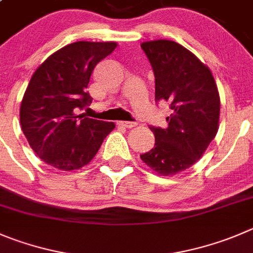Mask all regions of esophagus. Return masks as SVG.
<instances>
[{"label": "esophagus", "instance_id": "34e87169", "mask_svg": "<svg viewBox=\"0 0 253 253\" xmlns=\"http://www.w3.org/2000/svg\"><path fill=\"white\" fill-rule=\"evenodd\" d=\"M119 126L126 127V128H132V127L136 126V122H128V121H119L117 122Z\"/></svg>", "mask_w": 253, "mask_h": 253}]
</instances>
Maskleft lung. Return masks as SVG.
<instances>
[{
	"label": "left lung",
	"instance_id": "8db88e82",
	"mask_svg": "<svg viewBox=\"0 0 253 253\" xmlns=\"http://www.w3.org/2000/svg\"><path fill=\"white\" fill-rule=\"evenodd\" d=\"M155 75V101L172 110L166 128L150 126L152 150L141 155L150 169L171 176L192 166L218 131L219 94L211 71L192 52L169 40L143 42Z\"/></svg>",
	"mask_w": 253,
	"mask_h": 253
}]
</instances>
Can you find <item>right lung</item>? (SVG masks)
<instances>
[{
    "mask_svg": "<svg viewBox=\"0 0 253 253\" xmlns=\"http://www.w3.org/2000/svg\"><path fill=\"white\" fill-rule=\"evenodd\" d=\"M116 42L80 41L52 53L34 73L22 98L20 121L32 150L63 171L88 164L113 122L77 115L92 102L87 92L92 71L116 48Z\"/></svg>",
    "mask_w": 253,
    "mask_h": 253,
    "instance_id": "add662e5",
    "label": "right lung"
}]
</instances>
